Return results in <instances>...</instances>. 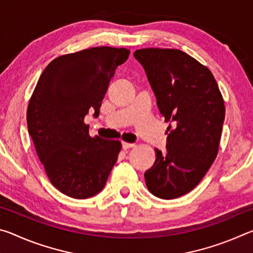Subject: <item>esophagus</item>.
Returning a JSON list of instances; mask_svg holds the SVG:
<instances>
[{"label": "esophagus", "mask_w": 253, "mask_h": 253, "mask_svg": "<svg viewBox=\"0 0 253 253\" xmlns=\"http://www.w3.org/2000/svg\"><path fill=\"white\" fill-rule=\"evenodd\" d=\"M122 144H123V148H124V149H128V148H131V147H134V146H135V144H134V143L123 142Z\"/></svg>", "instance_id": "1"}]
</instances>
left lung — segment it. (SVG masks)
Masks as SVG:
<instances>
[{
	"instance_id": "left-lung-1",
	"label": "left lung",
	"mask_w": 253,
	"mask_h": 253,
	"mask_svg": "<svg viewBox=\"0 0 253 253\" xmlns=\"http://www.w3.org/2000/svg\"><path fill=\"white\" fill-rule=\"evenodd\" d=\"M169 126L166 152L145 172L146 186L157 198L172 200L202 181L219 151L225 106L207 67L177 49L136 50Z\"/></svg>"
}]
</instances>
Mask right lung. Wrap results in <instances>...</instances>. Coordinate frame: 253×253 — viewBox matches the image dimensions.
Masks as SVG:
<instances>
[{"mask_svg": "<svg viewBox=\"0 0 253 253\" xmlns=\"http://www.w3.org/2000/svg\"><path fill=\"white\" fill-rule=\"evenodd\" d=\"M129 50L95 46L53 59L30 98L27 123L38 157L52 185L72 199L104 188L122 149L119 140L90 136L84 116L99 115L117 67Z\"/></svg>", "mask_w": 253, "mask_h": 253, "instance_id": "1", "label": "right lung"}]
</instances>
